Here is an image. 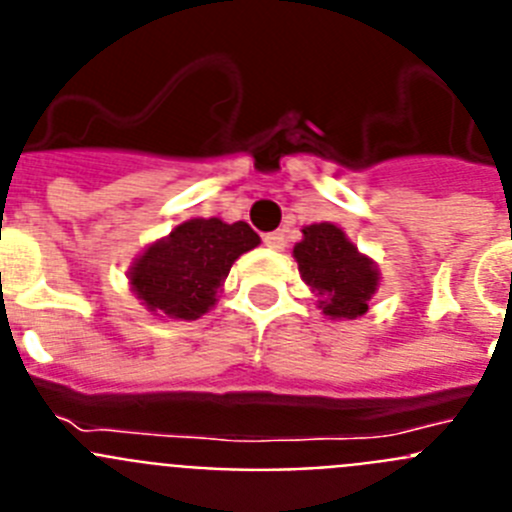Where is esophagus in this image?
<instances>
[{"label":"esophagus","instance_id":"1","mask_svg":"<svg viewBox=\"0 0 512 512\" xmlns=\"http://www.w3.org/2000/svg\"><path fill=\"white\" fill-rule=\"evenodd\" d=\"M264 243L266 248H271V251H282L284 246H287V238H284V233H266L264 235Z\"/></svg>","mask_w":512,"mask_h":512}]
</instances>
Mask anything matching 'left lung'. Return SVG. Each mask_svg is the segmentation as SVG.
I'll return each instance as SVG.
<instances>
[{
    "label": "left lung",
    "instance_id": "left-lung-1",
    "mask_svg": "<svg viewBox=\"0 0 512 512\" xmlns=\"http://www.w3.org/2000/svg\"><path fill=\"white\" fill-rule=\"evenodd\" d=\"M292 256L325 318L356 320L369 312L382 274L377 261L348 241L346 230L333 223L305 225Z\"/></svg>",
    "mask_w": 512,
    "mask_h": 512
}]
</instances>
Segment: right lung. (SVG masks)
Returning a JSON list of instances; mask_svg holds the SVG:
<instances>
[{
    "mask_svg": "<svg viewBox=\"0 0 512 512\" xmlns=\"http://www.w3.org/2000/svg\"><path fill=\"white\" fill-rule=\"evenodd\" d=\"M259 243L243 220H184L138 253L128 269L130 292L156 318L197 320L217 305L235 259Z\"/></svg>",
    "mask_w": 512,
    "mask_h": 512,
    "instance_id": "1",
    "label": "right lung"
}]
</instances>
